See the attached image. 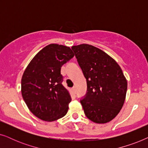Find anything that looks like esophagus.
Returning a JSON list of instances; mask_svg holds the SVG:
<instances>
[{
    "label": "esophagus",
    "mask_w": 148,
    "mask_h": 148,
    "mask_svg": "<svg viewBox=\"0 0 148 148\" xmlns=\"http://www.w3.org/2000/svg\"><path fill=\"white\" fill-rule=\"evenodd\" d=\"M72 91H73V92L74 93V94H75V93H76V88H75V87H73V88H72Z\"/></svg>",
    "instance_id": "1"
}]
</instances>
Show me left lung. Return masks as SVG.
I'll list each match as a JSON object with an SVG mask.
<instances>
[{
	"label": "left lung",
	"mask_w": 148,
	"mask_h": 148,
	"mask_svg": "<svg viewBox=\"0 0 148 148\" xmlns=\"http://www.w3.org/2000/svg\"><path fill=\"white\" fill-rule=\"evenodd\" d=\"M87 81V93L80 100L85 114L96 123L112 121L124 104L127 82L120 66L106 52L89 44L73 46Z\"/></svg>",
	"instance_id": "left-lung-1"
}]
</instances>
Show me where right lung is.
<instances>
[{"mask_svg":"<svg viewBox=\"0 0 148 148\" xmlns=\"http://www.w3.org/2000/svg\"><path fill=\"white\" fill-rule=\"evenodd\" d=\"M73 56L69 47L51 44L40 50L25 69L22 97L29 110L41 120L51 122L67 112L71 98L62 84L60 69Z\"/></svg>","mask_w":148,"mask_h":148,"instance_id":"right-lung-1","label":"right lung"}]
</instances>
